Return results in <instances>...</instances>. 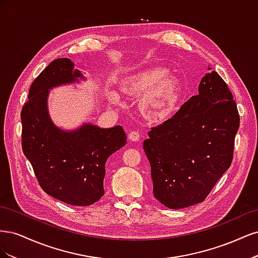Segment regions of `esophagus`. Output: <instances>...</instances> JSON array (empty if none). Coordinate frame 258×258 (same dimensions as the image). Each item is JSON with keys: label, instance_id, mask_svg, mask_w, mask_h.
Masks as SVG:
<instances>
[{"label": "esophagus", "instance_id": "esophagus-1", "mask_svg": "<svg viewBox=\"0 0 258 258\" xmlns=\"http://www.w3.org/2000/svg\"><path fill=\"white\" fill-rule=\"evenodd\" d=\"M128 139H129V141H131V142L139 141V140H140L139 132L138 131H131L130 134H129V136H128Z\"/></svg>", "mask_w": 258, "mask_h": 258}]
</instances>
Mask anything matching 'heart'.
I'll list each match as a JSON object with an SVG mask.
<instances>
[{
	"label": "heart",
	"instance_id": "obj_1",
	"mask_svg": "<svg viewBox=\"0 0 258 258\" xmlns=\"http://www.w3.org/2000/svg\"><path fill=\"white\" fill-rule=\"evenodd\" d=\"M168 73L166 68H151L128 77L121 83L124 95L141 98L140 108L148 119L166 118L177 102L179 82ZM111 100L117 102L115 95H111Z\"/></svg>",
	"mask_w": 258,
	"mask_h": 258
}]
</instances>
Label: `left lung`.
<instances>
[{
  "instance_id": "8db88e82",
  "label": "left lung",
  "mask_w": 258,
  "mask_h": 258,
  "mask_svg": "<svg viewBox=\"0 0 258 258\" xmlns=\"http://www.w3.org/2000/svg\"><path fill=\"white\" fill-rule=\"evenodd\" d=\"M192 96L143 143L154 196L169 209L204 201L231 165L240 117L222 77L211 71Z\"/></svg>"
}]
</instances>
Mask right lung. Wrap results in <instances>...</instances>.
Listing matches in <instances>:
<instances>
[{"label": "right lung", "instance_id": "right-lung-1", "mask_svg": "<svg viewBox=\"0 0 258 258\" xmlns=\"http://www.w3.org/2000/svg\"><path fill=\"white\" fill-rule=\"evenodd\" d=\"M85 80L68 58L50 62L29 90L21 111L22 151L33 167L43 190L64 204L87 207L104 195L105 162L126 145L121 126L100 128L85 122L63 130L51 120L49 90Z\"/></svg>", "mask_w": 258, "mask_h": 258}]
</instances>
